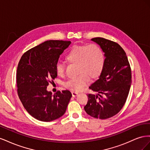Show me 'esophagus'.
I'll return each instance as SVG.
<instances>
[{"label": "esophagus", "mask_w": 150, "mask_h": 150, "mask_svg": "<svg viewBox=\"0 0 150 150\" xmlns=\"http://www.w3.org/2000/svg\"><path fill=\"white\" fill-rule=\"evenodd\" d=\"M71 93H72V96H73V97H75V96H76L78 94V93L75 92V91H71Z\"/></svg>", "instance_id": "1"}]
</instances>
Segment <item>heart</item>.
Returning a JSON list of instances; mask_svg holds the SVG:
<instances>
[{
  "label": "heart",
  "mask_w": 150,
  "mask_h": 150,
  "mask_svg": "<svg viewBox=\"0 0 150 150\" xmlns=\"http://www.w3.org/2000/svg\"><path fill=\"white\" fill-rule=\"evenodd\" d=\"M69 63L77 64V72L79 74L69 80L65 84L66 88L73 91L82 89L89 83L91 78H95L101 72L105 62L103 49L95 44H85L72 47L66 56ZM56 73L64 76L66 73L65 66L62 62L56 64Z\"/></svg>",
  "instance_id": "b5f03b06"
}]
</instances>
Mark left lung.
Segmentation results:
<instances>
[{
	"mask_svg": "<svg viewBox=\"0 0 150 150\" xmlns=\"http://www.w3.org/2000/svg\"><path fill=\"white\" fill-rule=\"evenodd\" d=\"M104 54L105 62L99 78L89 86L97 94H88L84 107L87 114L106 120L116 115L123 107L131 84V69L126 52L120 45L103 38H94Z\"/></svg>",
	"mask_w": 150,
	"mask_h": 150,
	"instance_id": "8db88e82",
	"label": "left lung"
}]
</instances>
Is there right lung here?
I'll return each mask as SVG.
<instances>
[{
    "label": "right lung",
    "mask_w": 150,
    "mask_h": 150,
    "mask_svg": "<svg viewBox=\"0 0 150 150\" xmlns=\"http://www.w3.org/2000/svg\"><path fill=\"white\" fill-rule=\"evenodd\" d=\"M71 41L49 40L26 51L17 69V94L29 114L41 121H51L64 114L72 97L68 90L54 95L47 86L57 78L56 64Z\"/></svg>",
    "instance_id": "add662e5"
}]
</instances>
